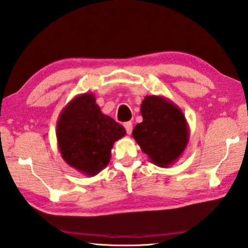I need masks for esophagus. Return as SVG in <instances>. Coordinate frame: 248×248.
Segmentation results:
<instances>
[{"mask_svg":"<svg viewBox=\"0 0 248 248\" xmlns=\"http://www.w3.org/2000/svg\"><path fill=\"white\" fill-rule=\"evenodd\" d=\"M124 127L125 128V131H127L128 134L132 133V123L131 121H128V123L124 124Z\"/></svg>","mask_w":248,"mask_h":248,"instance_id":"esophagus-1","label":"esophagus"}]
</instances>
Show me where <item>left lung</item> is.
<instances>
[{"mask_svg":"<svg viewBox=\"0 0 248 248\" xmlns=\"http://www.w3.org/2000/svg\"><path fill=\"white\" fill-rule=\"evenodd\" d=\"M143 121L132 135L154 164L169 168L182 156L189 140V127L182 109L160 95H146L140 104Z\"/></svg>","mask_w":248,"mask_h":248,"instance_id":"obj_1","label":"left lung"}]
</instances>
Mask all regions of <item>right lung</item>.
Here are the masks:
<instances>
[{"label":"right lung","instance_id":"1","mask_svg":"<svg viewBox=\"0 0 248 248\" xmlns=\"http://www.w3.org/2000/svg\"><path fill=\"white\" fill-rule=\"evenodd\" d=\"M125 135L123 125L101 111L93 93L75 96L57 124L58 147L70 167L94 176L106 168L113 145Z\"/></svg>","mask_w":248,"mask_h":248}]
</instances>
